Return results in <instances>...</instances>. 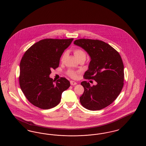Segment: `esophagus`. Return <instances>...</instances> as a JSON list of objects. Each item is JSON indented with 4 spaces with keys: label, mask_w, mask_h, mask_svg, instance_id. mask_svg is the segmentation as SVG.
Masks as SVG:
<instances>
[{
    "label": "esophagus",
    "mask_w": 146,
    "mask_h": 146,
    "mask_svg": "<svg viewBox=\"0 0 146 146\" xmlns=\"http://www.w3.org/2000/svg\"><path fill=\"white\" fill-rule=\"evenodd\" d=\"M70 84H71L72 86H75V85L77 84V83H76V82H74V81H73V80H71V81L70 82Z\"/></svg>",
    "instance_id": "1"
}]
</instances>
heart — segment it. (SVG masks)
I'll return each mask as SVG.
<instances>
[{
	"mask_svg": "<svg viewBox=\"0 0 146 146\" xmlns=\"http://www.w3.org/2000/svg\"><path fill=\"white\" fill-rule=\"evenodd\" d=\"M73 52H74V54L75 56H76V58L78 59L82 58H84L86 59V54L85 52L83 50L81 49H79V48L75 49L74 50ZM66 56H67V53L64 52L61 56V58H60L61 62L64 61V60L66 58ZM77 72L72 70V69H69L67 71L68 75L69 76H70V77L73 78H75L77 77Z\"/></svg>",
	"mask_w": 146,
	"mask_h": 146,
	"instance_id": "1",
	"label": "heart"
}]
</instances>
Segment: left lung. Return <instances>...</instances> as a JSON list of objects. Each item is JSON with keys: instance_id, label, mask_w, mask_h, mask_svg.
<instances>
[{"instance_id": "obj_1", "label": "left lung", "mask_w": 146, "mask_h": 146, "mask_svg": "<svg viewBox=\"0 0 146 146\" xmlns=\"http://www.w3.org/2000/svg\"><path fill=\"white\" fill-rule=\"evenodd\" d=\"M74 44L84 49L91 58L84 78L94 80L97 83L90 86L89 82H81L84 91L80 97V102L90 111L104 108L115 100L123 87L121 56L112 46L98 39H79Z\"/></svg>"}]
</instances>
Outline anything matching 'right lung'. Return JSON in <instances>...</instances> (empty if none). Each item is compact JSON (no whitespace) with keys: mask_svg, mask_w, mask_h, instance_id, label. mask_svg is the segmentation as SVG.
Here are the masks:
<instances>
[{"mask_svg":"<svg viewBox=\"0 0 146 146\" xmlns=\"http://www.w3.org/2000/svg\"><path fill=\"white\" fill-rule=\"evenodd\" d=\"M71 39H44L32 45L20 63L19 84L33 105L43 110L57 106L62 93L70 87L64 77L56 81L49 77L51 69L59 67L60 58L73 41Z\"/></svg>","mask_w":146,"mask_h":146,"instance_id":"right-lung-1","label":"right lung"}]
</instances>
